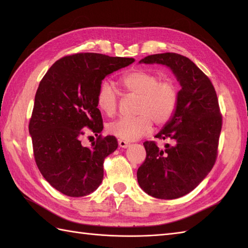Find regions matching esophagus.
<instances>
[{"label": "esophagus", "instance_id": "34e87169", "mask_svg": "<svg viewBox=\"0 0 248 248\" xmlns=\"http://www.w3.org/2000/svg\"><path fill=\"white\" fill-rule=\"evenodd\" d=\"M118 145L120 148H128V147L130 146V143H128V141H125V140H119Z\"/></svg>", "mask_w": 248, "mask_h": 248}]
</instances>
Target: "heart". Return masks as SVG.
Returning a JSON list of instances; mask_svg holds the SVG:
<instances>
[{
    "mask_svg": "<svg viewBox=\"0 0 248 248\" xmlns=\"http://www.w3.org/2000/svg\"><path fill=\"white\" fill-rule=\"evenodd\" d=\"M125 92L136 96L132 117H119L107 124V131L116 138L135 140L147 134L151 129V121L156 125L167 123L175 113L178 102L176 86L170 81H160V77L146 70H132L120 78ZM96 102L105 115L115 113L117 107V93L109 82L99 86Z\"/></svg>",
    "mask_w": 248,
    "mask_h": 248,
    "instance_id": "b5f03b06",
    "label": "heart"
}]
</instances>
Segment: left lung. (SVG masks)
<instances>
[{"mask_svg": "<svg viewBox=\"0 0 248 248\" xmlns=\"http://www.w3.org/2000/svg\"><path fill=\"white\" fill-rule=\"evenodd\" d=\"M140 64L168 67L181 86L175 113L155 135L170 144L161 149L155 141H145L146 160L138 170L145 193L159 199H176L193 191L217 160L222 130L217 96L209 78L186 56L154 54Z\"/></svg>", "mask_w": 248, "mask_h": 248, "instance_id": "left-lung-1", "label": "left lung"}]
</instances>
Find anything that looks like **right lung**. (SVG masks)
<instances>
[{"instance_id": "add662e5", "label": "right lung", "mask_w": 248, "mask_h": 248, "mask_svg": "<svg viewBox=\"0 0 248 248\" xmlns=\"http://www.w3.org/2000/svg\"><path fill=\"white\" fill-rule=\"evenodd\" d=\"M134 61L78 53L56 61L40 81L29 132L38 170L59 192L82 197L101 184L104 159L117 149V140L99 135L85 147L80 143L81 129L101 133L102 117L96 102L99 86L105 77Z\"/></svg>"}]
</instances>
